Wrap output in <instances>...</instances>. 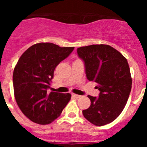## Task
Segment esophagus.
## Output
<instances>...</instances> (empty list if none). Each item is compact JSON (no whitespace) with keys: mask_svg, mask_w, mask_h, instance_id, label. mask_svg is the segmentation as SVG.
<instances>
[{"mask_svg":"<svg viewBox=\"0 0 147 147\" xmlns=\"http://www.w3.org/2000/svg\"><path fill=\"white\" fill-rule=\"evenodd\" d=\"M72 96L74 97V98H79L81 97V96H80V95H77V94H72Z\"/></svg>","mask_w":147,"mask_h":147,"instance_id":"34e87169","label":"esophagus"}]
</instances>
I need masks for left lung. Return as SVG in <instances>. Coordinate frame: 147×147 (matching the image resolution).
Segmentation results:
<instances>
[{
    "label": "left lung",
    "mask_w": 147,
    "mask_h": 147,
    "mask_svg": "<svg viewBox=\"0 0 147 147\" xmlns=\"http://www.w3.org/2000/svg\"><path fill=\"white\" fill-rule=\"evenodd\" d=\"M79 57L85 63L89 81L97 83L98 97L88 96L91 105L82 110L84 117L96 126L113 121L124 110L132 88L127 59L108 45H91L78 48Z\"/></svg>",
    "instance_id": "1"
}]
</instances>
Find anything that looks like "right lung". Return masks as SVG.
I'll list each match as a JSON object with an SVG mask.
<instances>
[{
  "instance_id": "add662e5",
  "label": "right lung",
  "mask_w": 147,
  "mask_h": 147,
  "mask_svg": "<svg viewBox=\"0 0 147 147\" xmlns=\"http://www.w3.org/2000/svg\"><path fill=\"white\" fill-rule=\"evenodd\" d=\"M74 47L40 42L28 48L15 65L13 86L15 100L24 115L39 124H49L60 115L70 93H48L55 67Z\"/></svg>"
}]
</instances>
